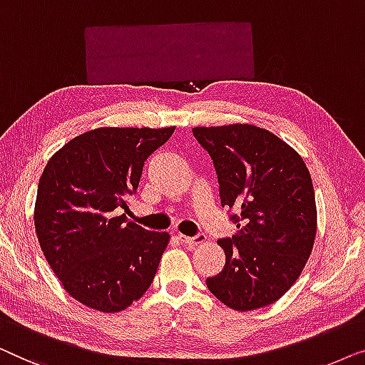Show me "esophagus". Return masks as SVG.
<instances>
[{"mask_svg":"<svg viewBox=\"0 0 365 365\" xmlns=\"http://www.w3.org/2000/svg\"><path fill=\"white\" fill-rule=\"evenodd\" d=\"M178 240L182 241L183 245H187V246H197V245H200V243H203L205 240H207V236H205V233H198V235H195V236H185V235H178Z\"/></svg>","mask_w":365,"mask_h":365,"instance_id":"34e87169","label":"esophagus"}]
</instances>
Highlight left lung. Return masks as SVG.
Wrapping results in <instances>:
<instances>
[{
	"label": "left lung",
	"instance_id": "left-lung-1",
	"mask_svg": "<svg viewBox=\"0 0 365 365\" xmlns=\"http://www.w3.org/2000/svg\"><path fill=\"white\" fill-rule=\"evenodd\" d=\"M212 157L222 207L235 208L236 233L218 240L223 269L207 278L212 294L235 311L273 304L299 278L316 238L312 180L294 148L250 124L195 127Z\"/></svg>",
	"mask_w": 365,
	"mask_h": 365
}]
</instances>
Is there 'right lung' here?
I'll list each match as a JSON object with an SVG mask.
<instances>
[{
	"mask_svg": "<svg viewBox=\"0 0 365 365\" xmlns=\"http://www.w3.org/2000/svg\"><path fill=\"white\" fill-rule=\"evenodd\" d=\"M175 127H101L49 158L39 178L34 227L41 250L74 299L119 312L140 299L170 235L148 232L117 210L137 192L143 163Z\"/></svg>",
	"mask_w": 365,
	"mask_h": 365,
	"instance_id": "right-lung-1",
	"label": "right lung"
}]
</instances>
